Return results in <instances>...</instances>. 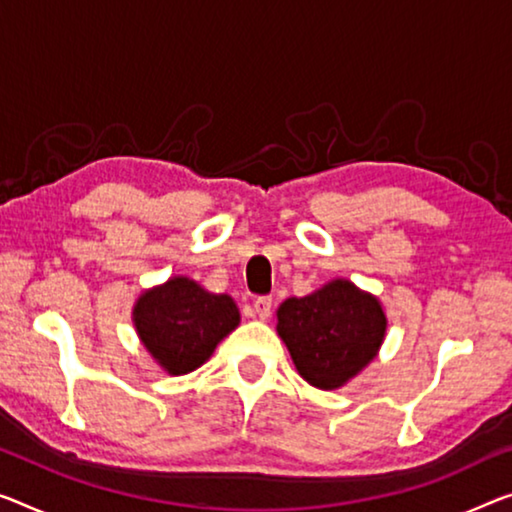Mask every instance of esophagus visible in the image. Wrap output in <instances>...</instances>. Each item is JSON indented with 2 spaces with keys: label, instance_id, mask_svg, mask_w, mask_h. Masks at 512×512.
I'll return each instance as SVG.
<instances>
[{
  "label": "esophagus",
  "instance_id": "esophagus-1",
  "mask_svg": "<svg viewBox=\"0 0 512 512\" xmlns=\"http://www.w3.org/2000/svg\"><path fill=\"white\" fill-rule=\"evenodd\" d=\"M271 308H273V301L269 299V296H257V299L253 301V312L259 319H262V322L271 317Z\"/></svg>",
  "mask_w": 512,
  "mask_h": 512
}]
</instances>
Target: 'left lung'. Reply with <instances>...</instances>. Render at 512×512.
I'll return each mask as SVG.
<instances>
[{
	"label": "left lung",
	"instance_id": "left-lung-1",
	"mask_svg": "<svg viewBox=\"0 0 512 512\" xmlns=\"http://www.w3.org/2000/svg\"><path fill=\"white\" fill-rule=\"evenodd\" d=\"M388 319L379 296L333 278L308 296L285 299L276 331L310 386L335 391L363 372L384 345Z\"/></svg>",
	"mask_w": 512,
	"mask_h": 512
}]
</instances>
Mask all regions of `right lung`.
I'll return each mask as SVG.
<instances>
[{"label":"right lung","mask_w":512,"mask_h":512,"mask_svg":"<svg viewBox=\"0 0 512 512\" xmlns=\"http://www.w3.org/2000/svg\"><path fill=\"white\" fill-rule=\"evenodd\" d=\"M241 324L230 294H213L188 276H172L137 296L133 326L142 347L172 377L204 365Z\"/></svg>","instance_id":"obj_1"}]
</instances>
